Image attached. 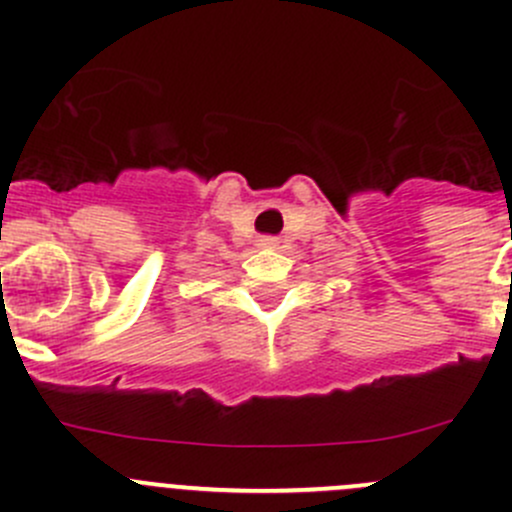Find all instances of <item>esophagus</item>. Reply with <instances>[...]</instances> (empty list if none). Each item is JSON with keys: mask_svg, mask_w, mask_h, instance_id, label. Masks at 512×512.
Listing matches in <instances>:
<instances>
[{"mask_svg": "<svg viewBox=\"0 0 512 512\" xmlns=\"http://www.w3.org/2000/svg\"><path fill=\"white\" fill-rule=\"evenodd\" d=\"M275 245V240L272 237H260V247H272Z\"/></svg>", "mask_w": 512, "mask_h": 512, "instance_id": "1", "label": "esophagus"}]
</instances>
